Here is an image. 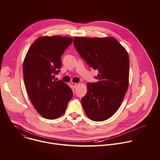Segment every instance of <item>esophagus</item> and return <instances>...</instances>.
I'll list each match as a JSON object with an SVG mask.
<instances>
[{
  "label": "esophagus",
  "mask_w": 160,
  "mask_h": 160,
  "mask_svg": "<svg viewBox=\"0 0 160 160\" xmlns=\"http://www.w3.org/2000/svg\"><path fill=\"white\" fill-rule=\"evenodd\" d=\"M72 85L73 86V88H76L77 86V83H75V82H72Z\"/></svg>",
  "instance_id": "esophagus-1"
}]
</instances>
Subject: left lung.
I'll use <instances>...</instances> for the list:
<instances>
[{
  "label": "left lung",
  "mask_w": 160,
  "mask_h": 160,
  "mask_svg": "<svg viewBox=\"0 0 160 160\" xmlns=\"http://www.w3.org/2000/svg\"><path fill=\"white\" fill-rule=\"evenodd\" d=\"M74 45L87 64L99 73L96 83L87 84V94L81 100L84 111L91 120L104 121L117 111L127 91L128 52L112 37H75Z\"/></svg>",
  "instance_id": "obj_1"
}]
</instances>
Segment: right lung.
<instances>
[{"mask_svg":"<svg viewBox=\"0 0 160 160\" xmlns=\"http://www.w3.org/2000/svg\"><path fill=\"white\" fill-rule=\"evenodd\" d=\"M72 42L70 37H40L25 56L22 70L27 92L44 118L54 120L62 116L73 97L70 86L54 80L61 66V56Z\"/></svg>","mask_w":160,"mask_h":160,"instance_id":"obj_1","label":"right lung"}]
</instances>
